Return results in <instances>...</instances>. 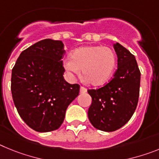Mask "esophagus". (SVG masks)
Segmentation results:
<instances>
[{
	"instance_id": "34e87169",
	"label": "esophagus",
	"mask_w": 159,
	"mask_h": 159,
	"mask_svg": "<svg viewBox=\"0 0 159 159\" xmlns=\"http://www.w3.org/2000/svg\"><path fill=\"white\" fill-rule=\"evenodd\" d=\"M80 94L86 93V92H87V88H84V87H83V86H81L80 87Z\"/></svg>"
}]
</instances>
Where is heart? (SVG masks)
I'll use <instances>...</instances> for the list:
<instances>
[{
    "instance_id": "obj_1",
    "label": "heart",
    "mask_w": 159,
    "mask_h": 159,
    "mask_svg": "<svg viewBox=\"0 0 159 159\" xmlns=\"http://www.w3.org/2000/svg\"><path fill=\"white\" fill-rule=\"evenodd\" d=\"M116 56L111 48L100 45L86 46L76 49L71 58L64 60V67L71 75L82 69L84 79L93 86L107 84L116 68Z\"/></svg>"
}]
</instances>
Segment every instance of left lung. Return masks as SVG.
I'll return each instance as SVG.
<instances>
[{
  "label": "left lung",
  "instance_id": "left-lung-1",
  "mask_svg": "<svg viewBox=\"0 0 159 159\" xmlns=\"http://www.w3.org/2000/svg\"><path fill=\"white\" fill-rule=\"evenodd\" d=\"M118 57V68L113 78L103 87L89 89L92 99L88 119L98 130L115 131L124 126L137 107L140 73L135 57L123 46L114 44Z\"/></svg>",
  "mask_w": 159,
  "mask_h": 159
}]
</instances>
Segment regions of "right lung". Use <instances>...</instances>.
<instances>
[{"label": "right lung", "mask_w": 159, "mask_h": 159, "mask_svg": "<svg viewBox=\"0 0 159 159\" xmlns=\"http://www.w3.org/2000/svg\"><path fill=\"white\" fill-rule=\"evenodd\" d=\"M60 40L45 39L20 53L12 70L11 92L18 114L36 131L48 132L61 126L68 105L80 86L64 79Z\"/></svg>", "instance_id": "add662e5"}]
</instances>
